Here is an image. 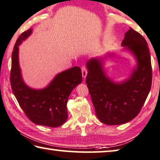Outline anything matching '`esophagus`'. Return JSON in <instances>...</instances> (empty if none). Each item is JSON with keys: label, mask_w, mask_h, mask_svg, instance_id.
Here are the masks:
<instances>
[{"label": "esophagus", "mask_w": 160, "mask_h": 160, "mask_svg": "<svg viewBox=\"0 0 160 160\" xmlns=\"http://www.w3.org/2000/svg\"><path fill=\"white\" fill-rule=\"evenodd\" d=\"M82 76L84 78H86V76L87 75V69L85 66H82Z\"/></svg>", "instance_id": "34e87169"}]
</instances>
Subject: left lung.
I'll list each match as a JSON object with an SVG mask.
<instances>
[{"mask_svg": "<svg viewBox=\"0 0 160 160\" xmlns=\"http://www.w3.org/2000/svg\"><path fill=\"white\" fill-rule=\"evenodd\" d=\"M147 45L142 34L132 28L126 32L122 46L135 55L138 65L130 78L121 84H115L105 76L99 59L87 62L86 83L96 115L103 123H126L140 112L152 87V68Z\"/></svg>", "mask_w": 160, "mask_h": 160, "instance_id": "8db88e82", "label": "left lung"}]
</instances>
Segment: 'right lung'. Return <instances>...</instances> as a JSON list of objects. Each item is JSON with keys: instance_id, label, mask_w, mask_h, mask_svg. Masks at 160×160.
Wrapping results in <instances>:
<instances>
[{"instance_id": "right-lung-1", "label": "right lung", "mask_w": 160, "mask_h": 160, "mask_svg": "<svg viewBox=\"0 0 160 160\" xmlns=\"http://www.w3.org/2000/svg\"><path fill=\"white\" fill-rule=\"evenodd\" d=\"M32 33L29 29L21 34L13 47L10 74L13 93L27 117L34 123L58 127L68 118L67 101L71 92L82 81L81 68L75 66L58 74L45 89L36 90L23 82L18 65V45Z\"/></svg>"}]
</instances>
